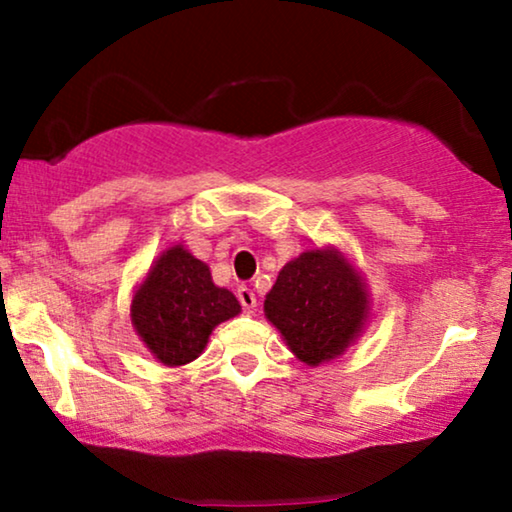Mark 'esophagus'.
Listing matches in <instances>:
<instances>
[{"instance_id":"obj_1","label":"esophagus","mask_w":512,"mask_h":512,"mask_svg":"<svg viewBox=\"0 0 512 512\" xmlns=\"http://www.w3.org/2000/svg\"><path fill=\"white\" fill-rule=\"evenodd\" d=\"M237 300H240L244 312L256 310V296H254V291L247 289V286H240V289H237Z\"/></svg>"}]
</instances>
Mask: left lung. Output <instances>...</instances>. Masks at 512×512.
Masks as SVG:
<instances>
[{
    "instance_id": "obj_1",
    "label": "left lung",
    "mask_w": 512,
    "mask_h": 512,
    "mask_svg": "<svg viewBox=\"0 0 512 512\" xmlns=\"http://www.w3.org/2000/svg\"><path fill=\"white\" fill-rule=\"evenodd\" d=\"M263 307L291 352L307 366L345 352L368 314L361 277L333 249L305 251L286 263Z\"/></svg>"
}]
</instances>
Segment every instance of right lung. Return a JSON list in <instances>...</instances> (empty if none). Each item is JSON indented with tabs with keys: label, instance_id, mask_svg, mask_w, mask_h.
I'll list each match as a JSON object with an SVG mask.
<instances>
[{
	"label": "right lung",
	"instance_id": "add662e5",
	"mask_svg": "<svg viewBox=\"0 0 512 512\" xmlns=\"http://www.w3.org/2000/svg\"><path fill=\"white\" fill-rule=\"evenodd\" d=\"M130 312L151 354L165 366H184L202 354L214 326L240 314V303L214 286L207 265L177 244L153 265Z\"/></svg>",
	"mask_w": 512,
	"mask_h": 512
}]
</instances>
